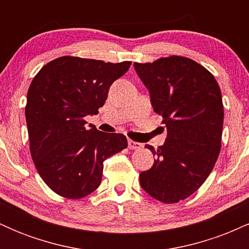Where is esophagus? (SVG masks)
<instances>
[{
  "label": "esophagus",
  "instance_id": "esophagus-1",
  "mask_svg": "<svg viewBox=\"0 0 249 249\" xmlns=\"http://www.w3.org/2000/svg\"><path fill=\"white\" fill-rule=\"evenodd\" d=\"M127 146H128V148H130V150H138V148L142 147V144H141V142H137L131 141V139H128Z\"/></svg>",
  "mask_w": 249,
  "mask_h": 249
}]
</instances>
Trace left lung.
Listing matches in <instances>:
<instances>
[{"label": "left lung", "mask_w": 249, "mask_h": 249, "mask_svg": "<svg viewBox=\"0 0 249 249\" xmlns=\"http://www.w3.org/2000/svg\"><path fill=\"white\" fill-rule=\"evenodd\" d=\"M133 65L167 131L164 145L145 146L156 160L139 181L152 198L174 204L196 192L215 165L224 124L221 91L212 73L187 57Z\"/></svg>", "instance_id": "obj_1"}]
</instances>
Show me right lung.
<instances>
[{
	"instance_id": "right-lung-1",
	"label": "right lung",
	"mask_w": 249,
	"mask_h": 249,
	"mask_svg": "<svg viewBox=\"0 0 249 249\" xmlns=\"http://www.w3.org/2000/svg\"><path fill=\"white\" fill-rule=\"evenodd\" d=\"M130 65L63 56L34 77L25 105L30 153L58 196L81 199L92 193L101 185L105 159L127 147L124 134L85 127L84 117L98 113L111 84Z\"/></svg>"
}]
</instances>
